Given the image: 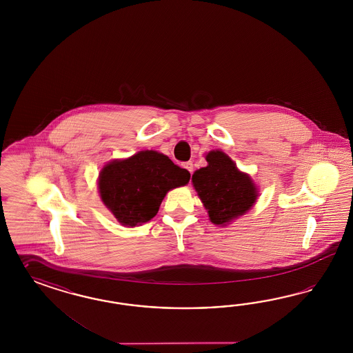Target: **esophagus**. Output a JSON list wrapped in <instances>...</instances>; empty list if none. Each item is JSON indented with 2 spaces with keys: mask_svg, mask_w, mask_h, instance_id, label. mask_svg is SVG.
<instances>
[{
  "mask_svg": "<svg viewBox=\"0 0 353 353\" xmlns=\"http://www.w3.org/2000/svg\"><path fill=\"white\" fill-rule=\"evenodd\" d=\"M183 168H186L188 171L192 173V171H194V165H192V161H186V163H183Z\"/></svg>",
  "mask_w": 353,
  "mask_h": 353,
  "instance_id": "34e87169",
  "label": "esophagus"
}]
</instances>
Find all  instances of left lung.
I'll return each mask as SVG.
<instances>
[{"label": "left lung", "instance_id": "8db88e82", "mask_svg": "<svg viewBox=\"0 0 353 353\" xmlns=\"http://www.w3.org/2000/svg\"><path fill=\"white\" fill-rule=\"evenodd\" d=\"M205 161L207 167L194 172L192 185L211 223L225 226L246 214L256 202L259 192L251 177L239 171L223 151H210Z\"/></svg>", "mask_w": 353, "mask_h": 353}]
</instances>
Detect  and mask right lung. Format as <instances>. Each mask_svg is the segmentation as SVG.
Masks as SVG:
<instances>
[{"mask_svg": "<svg viewBox=\"0 0 353 353\" xmlns=\"http://www.w3.org/2000/svg\"><path fill=\"white\" fill-rule=\"evenodd\" d=\"M190 173L164 154L146 150L123 161H112L99 173L102 202L124 226H136L158 214L165 194L186 185Z\"/></svg>", "mask_w": 353, "mask_h": 353, "instance_id": "add662e5", "label": "right lung"}]
</instances>
